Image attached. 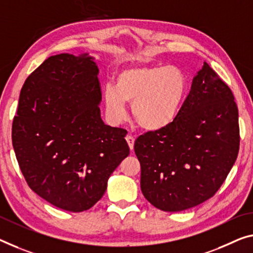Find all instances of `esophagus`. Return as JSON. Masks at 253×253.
Returning <instances> with one entry per match:
<instances>
[{
    "label": "esophagus",
    "mask_w": 253,
    "mask_h": 253,
    "mask_svg": "<svg viewBox=\"0 0 253 253\" xmlns=\"http://www.w3.org/2000/svg\"><path fill=\"white\" fill-rule=\"evenodd\" d=\"M126 142H127V145H129V148L132 150L133 149V146H134V138L132 137V135H130V134H127L126 137Z\"/></svg>",
    "instance_id": "34e87169"
}]
</instances>
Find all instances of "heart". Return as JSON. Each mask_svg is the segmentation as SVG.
<instances>
[{"instance_id": "heart-1", "label": "heart", "mask_w": 253, "mask_h": 253, "mask_svg": "<svg viewBox=\"0 0 253 253\" xmlns=\"http://www.w3.org/2000/svg\"><path fill=\"white\" fill-rule=\"evenodd\" d=\"M186 77L172 65H142L121 70L114 84L104 89L105 111L110 121L120 124L126 115V102L142 129L157 131L169 126L180 112L186 94Z\"/></svg>"}]
</instances>
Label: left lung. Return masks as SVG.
<instances>
[{
  "label": "left lung",
  "mask_w": 253,
  "mask_h": 253,
  "mask_svg": "<svg viewBox=\"0 0 253 253\" xmlns=\"http://www.w3.org/2000/svg\"><path fill=\"white\" fill-rule=\"evenodd\" d=\"M239 147L234 96L205 62L176 119L135 140L142 194L163 211L196 207L218 191Z\"/></svg>",
  "instance_id": "8db88e82"
}]
</instances>
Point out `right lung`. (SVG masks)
Segmentation results:
<instances>
[{"label": "right lung", "instance_id": "1", "mask_svg": "<svg viewBox=\"0 0 253 253\" xmlns=\"http://www.w3.org/2000/svg\"><path fill=\"white\" fill-rule=\"evenodd\" d=\"M87 53L45 60L23 84L12 124L15 157L34 192L63 211L91 208L130 148L106 126L98 67Z\"/></svg>", "mask_w": 253, "mask_h": 253}]
</instances>
